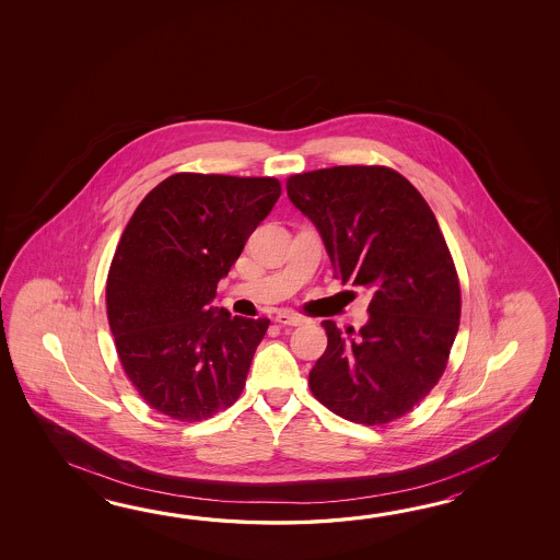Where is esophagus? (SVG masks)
<instances>
[{
	"label": "esophagus",
	"mask_w": 560,
	"mask_h": 560,
	"mask_svg": "<svg viewBox=\"0 0 560 560\" xmlns=\"http://www.w3.org/2000/svg\"><path fill=\"white\" fill-rule=\"evenodd\" d=\"M276 322H278V324H282V326H300V324H304V322H306V318L298 316L294 312L282 310V312H278V314H276Z\"/></svg>",
	"instance_id": "obj_1"
}]
</instances>
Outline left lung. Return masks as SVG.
Here are the masks:
<instances>
[{
    "mask_svg": "<svg viewBox=\"0 0 560 560\" xmlns=\"http://www.w3.org/2000/svg\"><path fill=\"white\" fill-rule=\"evenodd\" d=\"M342 284L372 292L369 322L342 334L322 322L328 346L310 390L334 415L386 424L434 388L460 320V285L441 228L420 191L384 166H334L285 182Z\"/></svg>",
    "mask_w": 560,
    "mask_h": 560,
    "instance_id": "obj_1",
    "label": "left lung"
}]
</instances>
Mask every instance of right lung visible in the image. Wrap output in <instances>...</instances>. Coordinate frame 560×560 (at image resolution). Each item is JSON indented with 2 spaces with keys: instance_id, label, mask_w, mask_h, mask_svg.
<instances>
[{
  "instance_id": "add662e5",
  "label": "right lung",
  "mask_w": 560,
  "mask_h": 560,
  "mask_svg": "<svg viewBox=\"0 0 560 560\" xmlns=\"http://www.w3.org/2000/svg\"><path fill=\"white\" fill-rule=\"evenodd\" d=\"M280 190L275 178L174 174L131 215L107 275V320L128 378L158 412L196 422L238 400L270 320L212 302Z\"/></svg>"
}]
</instances>
